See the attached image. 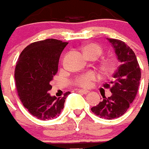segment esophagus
<instances>
[{
  "instance_id": "1",
  "label": "esophagus",
  "mask_w": 149,
  "mask_h": 149,
  "mask_svg": "<svg viewBox=\"0 0 149 149\" xmlns=\"http://www.w3.org/2000/svg\"><path fill=\"white\" fill-rule=\"evenodd\" d=\"M79 92H80V93H84V94H87V93H89V91H86V90H79Z\"/></svg>"
}]
</instances>
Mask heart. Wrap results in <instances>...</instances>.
Wrapping results in <instances>:
<instances>
[{
    "instance_id": "b5f03b06",
    "label": "heart",
    "mask_w": 149,
    "mask_h": 149,
    "mask_svg": "<svg viewBox=\"0 0 149 149\" xmlns=\"http://www.w3.org/2000/svg\"><path fill=\"white\" fill-rule=\"evenodd\" d=\"M84 54H89V53H93L96 56H99L102 53V49L99 45L96 44H91V45H87L84 49ZM104 69L107 70H110L113 68V62L111 61H108L104 63ZM96 78V75L93 72H88V73H84V74L79 76L75 79L74 83L75 85L81 88H89L91 85L92 82L91 81L94 80Z\"/></svg>"
}]
</instances>
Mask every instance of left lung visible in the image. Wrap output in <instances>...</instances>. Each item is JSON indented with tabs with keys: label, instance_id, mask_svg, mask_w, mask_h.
Wrapping results in <instances>:
<instances>
[{
	"label": "left lung",
	"instance_id": "obj_1",
	"mask_svg": "<svg viewBox=\"0 0 149 149\" xmlns=\"http://www.w3.org/2000/svg\"><path fill=\"white\" fill-rule=\"evenodd\" d=\"M114 49L120 65L113 75V81L104 87L111 88L110 97L103 98L91 111L100 118L112 120L124 114L137 93L141 72L134 51L125 43L118 39L107 38Z\"/></svg>",
	"mask_w": 149,
	"mask_h": 149
}]
</instances>
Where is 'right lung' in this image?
<instances>
[{"instance_id":"obj_1","label":"right lung","mask_w":149,"mask_h":149,"mask_svg":"<svg viewBox=\"0 0 149 149\" xmlns=\"http://www.w3.org/2000/svg\"><path fill=\"white\" fill-rule=\"evenodd\" d=\"M68 43L53 38L36 41L28 45L16 63L15 79L20 100L33 116L48 120L60 115L65 100L51 96L50 81L58 71L61 52Z\"/></svg>"}]
</instances>
